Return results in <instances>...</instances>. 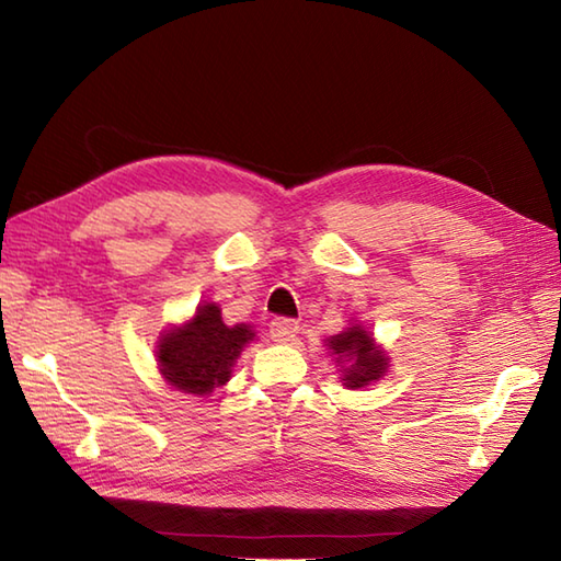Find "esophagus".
Wrapping results in <instances>:
<instances>
[{"mask_svg": "<svg viewBox=\"0 0 561 561\" xmlns=\"http://www.w3.org/2000/svg\"><path fill=\"white\" fill-rule=\"evenodd\" d=\"M270 335H272L274 342H279V344L294 342V337L299 335V323H296V320H289V318L272 320V323H270Z\"/></svg>", "mask_w": 561, "mask_h": 561, "instance_id": "esophagus-1", "label": "esophagus"}]
</instances>
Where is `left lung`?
<instances>
[{
	"instance_id": "obj_1",
	"label": "left lung",
	"mask_w": 561,
	"mask_h": 561,
	"mask_svg": "<svg viewBox=\"0 0 561 561\" xmlns=\"http://www.w3.org/2000/svg\"><path fill=\"white\" fill-rule=\"evenodd\" d=\"M325 347L337 366L344 388L359 390L376 383V380L388 374V352L356 320L350 323V328H344L340 335L325 340Z\"/></svg>"
}]
</instances>
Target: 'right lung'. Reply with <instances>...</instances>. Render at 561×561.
<instances>
[{
	"label": "right lung",
	"mask_w": 561,
	"mask_h": 561,
	"mask_svg": "<svg viewBox=\"0 0 561 561\" xmlns=\"http://www.w3.org/2000/svg\"><path fill=\"white\" fill-rule=\"evenodd\" d=\"M255 337V330L245 323L226 325L219 304L205 301L193 318L159 335V374L173 390L197 398L211 396L229 383L236 359Z\"/></svg>",
	"instance_id": "1"
}]
</instances>
